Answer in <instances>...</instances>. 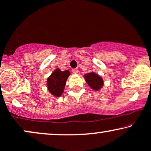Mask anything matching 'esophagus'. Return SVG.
Masks as SVG:
<instances>
[{
	"label": "esophagus",
	"mask_w": 151,
	"mask_h": 151,
	"mask_svg": "<svg viewBox=\"0 0 151 151\" xmlns=\"http://www.w3.org/2000/svg\"><path fill=\"white\" fill-rule=\"evenodd\" d=\"M72 72H73L74 74H78L79 73V70H78L77 68H75V69L72 70Z\"/></svg>",
	"instance_id": "34e87169"
}]
</instances>
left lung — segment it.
<instances>
[{"instance_id":"left-lung-1","label":"left lung","mask_w":151,"mask_h":151,"mask_svg":"<svg viewBox=\"0 0 151 151\" xmlns=\"http://www.w3.org/2000/svg\"><path fill=\"white\" fill-rule=\"evenodd\" d=\"M86 81L91 88L94 91H99L104 84L102 78L95 72H90L84 75Z\"/></svg>"}]
</instances>
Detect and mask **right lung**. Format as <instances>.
<instances>
[{
	"label": "right lung",
	"instance_id": "right-lung-1",
	"mask_svg": "<svg viewBox=\"0 0 151 151\" xmlns=\"http://www.w3.org/2000/svg\"><path fill=\"white\" fill-rule=\"evenodd\" d=\"M70 75L69 70L61 71L56 69L48 77L47 86L48 91L55 97H60L63 93L67 79Z\"/></svg>",
	"mask_w": 151,
	"mask_h": 151
}]
</instances>
